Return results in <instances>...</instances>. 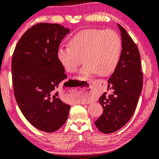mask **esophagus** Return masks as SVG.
I'll use <instances>...</instances> for the list:
<instances>
[{"mask_svg":"<svg viewBox=\"0 0 159 159\" xmlns=\"http://www.w3.org/2000/svg\"><path fill=\"white\" fill-rule=\"evenodd\" d=\"M84 91H85V93H86L87 96H93L94 89H93V86H92V85H90V86L86 88V89H85Z\"/></svg>","mask_w":159,"mask_h":159,"instance_id":"obj_1","label":"esophagus"}]
</instances>
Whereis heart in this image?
Returning <instances> with one entry per match:
<instances>
[{"mask_svg":"<svg viewBox=\"0 0 159 159\" xmlns=\"http://www.w3.org/2000/svg\"><path fill=\"white\" fill-rule=\"evenodd\" d=\"M68 46H60L57 58L66 71L73 73L85 63V75L98 73L105 76L116 68L121 53V41L112 30L85 29L70 37Z\"/></svg>","mask_w":159,"mask_h":159,"instance_id":"1","label":"heart"}]
</instances>
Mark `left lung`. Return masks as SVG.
I'll return each mask as SVG.
<instances>
[{
	"label": "left lung",
	"instance_id": "1",
	"mask_svg": "<svg viewBox=\"0 0 159 159\" xmlns=\"http://www.w3.org/2000/svg\"><path fill=\"white\" fill-rule=\"evenodd\" d=\"M122 51L114 72L108 80V90L99 98L103 114L95 121L103 134H111L127 124L136 110L143 88L141 56L136 44L126 30L118 24Z\"/></svg>",
	"mask_w": 159,
	"mask_h": 159
}]
</instances>
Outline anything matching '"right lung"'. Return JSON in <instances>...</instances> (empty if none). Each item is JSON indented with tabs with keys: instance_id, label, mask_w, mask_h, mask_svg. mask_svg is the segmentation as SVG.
Returning a JSON list of instances; mask_svg holds the SVG:
<instances>
[{
	"instance_id": "add662e5",
	"label": "right lung",
	"mask_w": 159,
	"mask_h": 159,
	"mask_svg": "<svg viewBox=\"0 0 159 159\" xmlns=\"http://www.w3.org/2000/svg\"><path fill=\"white\" fill-rule=\"evenodd\" d=\"M70 30L57 23H37L16 45L11 62L16 102L36 129L52 133L65 124L70 106L59 98L60 84L67 78L57 58L60 43Z\"/></svg>"
}]
</instances>
